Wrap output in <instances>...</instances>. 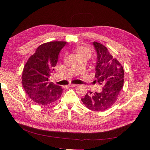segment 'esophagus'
<instances>
[{"instance_id": "esophagus-1", "label": "esophagus", "mask_w": 150, "mask_h": 150, "mask_svg": "<svg viewBox=\"0 0 150 150\" xmlns=\"http://www.w3.org/2000/svg\"><path fill=\"white\" fill-rule=\"evenodd\" d=\"M76 86H78V84H69V85H68V87L73 88V87H76Z\"/></svg>"}]
</instances>
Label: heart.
<instances>
[{"label":"heart","mask_w":150,"mask_h":150,"mask_svg":"<svg viewBox=\"0 0 150 150\" xmlns=\"http://www.w3.org/2000/svg\"><path fill=\"white\" fill-rule=\"evenodd\" d=\"M74 51L76 54V56L77 57L79 56H87L89 57L91 56V51L90 49L85 46H78L74 49Z\"/></svg>","instance_id":"1"}]
</instances>
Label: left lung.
Listing matches in <instances>:
<instances>
[{
  "label": "left lung",
  "mask_w": 150,
  "mask_h": 150,
  "mask_svg": "<svg viewBox=\"0 0 150 150\" xmlns=\"http://www.w3.org/2000/svg\"><path fill=\"white\" fill-rule=\"evenodd\" d=\"M97 53L95 67V78L99 84L103 86L102 91L88 93L81 99L89 110L102 111L114 104L119 96L124 83V70L116 59L113 58L108 49L96 42L93 43Z\"/></svg>",
  "instance_id": "left-lung-1"
}]
</instances>
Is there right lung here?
I'll return each mask as SVG.
<instances>
[{"instance_id":"add662e5","label":"right lung","mask_w":150,"mask_h":150,"mask_svg":"<svg viewBox=\"0 0 150 150\" xmlns=\"http://www.w3.org/2000/svg\"><path fill=\"white\" fill-rule=\"evenodd\" d=\"M66 44L64 41H53L40 45L26 62L22 72V86L34 103L47 105L61 97V86L49 83L48 79Z\"/></svg>"}]
</instances>
